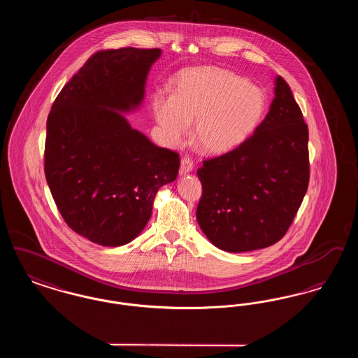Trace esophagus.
I'll return each mask as SVG.
<instances>
[{
  "instance_id": "1",
  "label": "esophagus",
  "mask_w": 358,
  "mask_h": 358,
  "mask_svg": "<svg viewBox=\"0 0 358 358\" xmlns=\"http://www.w3.org/2000/svg\"><path fill=\"white\" fill-rule=\"evenodd\" d=\"M193 171V161L189 157L181 158V166H180V174H187Z\"/></svg>"
}]
</instances>
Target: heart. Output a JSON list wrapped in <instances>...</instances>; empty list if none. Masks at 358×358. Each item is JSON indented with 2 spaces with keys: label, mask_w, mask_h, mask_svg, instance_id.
<instances>
[{
  "label": "heart",
  "mask_w": 358,
  "mask_h": 358,
  "mask_svg": "<svg viewBox=\"0 0 358 358\" xmlns=\"http://www.w3.org/2000/svg\"><path fill=\"white\" fill-rule=\"evenodd\" d=\"M154 118L165 141L185 142L190 123L193 141L203 153L232 152L255 133L267 108L257 85L227 69H190L178 78L177 92L158 91L152 101Z\"/></svg>",
  "instance_id": "heart-1"
}]
</instances>
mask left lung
Returning <instances> with one entry per match:
<instances>
[{
    "instance_id": "left-lung-1",
    "label": "left lung",
    "mask_w": 358,
    "mask_h": 358,
    "mask_svg": "<svg viewBox=\"0 0 358 358\" xmlns=\"http://www.w3.org/2000/svg\"><path fill=\"white\" fill-rule=\"evenodd\" d=\"M308 129L289 85L275 78V98L255 133L232 152L205 159L197 222L227 252L266 248L283 238L308 187Z\"/></svg>"
}]
</instances>
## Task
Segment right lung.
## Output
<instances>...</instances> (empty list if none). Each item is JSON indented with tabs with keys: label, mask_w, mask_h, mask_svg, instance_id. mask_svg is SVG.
Masks as SVG:
<instances>
[{
	"label": "right lung",
	"mask_w": 358,
	"mask_h": 358,
	"mask_svg": "<svg viewBox=\"0 0 358 358\" xmlns=\"http://www.w3.org/2000/svg\"><path fill=\"white\" fill-rule=\"evenodd\" d=\"M161 50L94 53L52 104L44 171L69 228L104 247L130 243L158 189L177 178L178 154L155 146L120 113L136 110Z\"/></svg>",
	"instance_id": "obj_1"
}]
</instances>
